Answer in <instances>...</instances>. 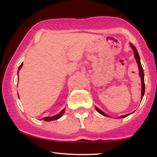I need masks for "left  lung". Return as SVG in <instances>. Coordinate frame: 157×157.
I'll return each mask as SVG.
<instances>
[{
	"label": "left lung",
	"mask_w": 157,
	"mask_h": 157,
	"mask_svg": "<svg viewBox=\"0 0 157 157\" xmlns=\"http://www.w3.org/2000/svg\"><path fill=\"white\" fill-rule=\"evenodd\" d=\"M131 46H132V48H133V50H134V56H135V59L136 60V62L137 63H138V66H139V76H141V83H142V85H141V99H142L144 95V92H145V84H144V70H143V68L142 66H141V62H140V58H139V53L137 52V50L136 48H135V46L133 45L132 44H130ZM96 109L97 110V111L98 113H100L101 114L105 116V117H108V115L106 114L104 112H103V111L99 109L97 107H96ZM130 115V113H128V114H126V115H124V116H121V117H120L119 118H124V117H127V116Z\"/></svg>",
	"instance_id": "obj_1"
}]
</instances>
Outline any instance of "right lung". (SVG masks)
Instances as JSON below:
<instances>
[{"instance_id": "1", "label": "right lung", "mask_w": 157, "mask_h": 157, "mask_svg": "<svg viewBox=\"0 0 157 157\" xmlns=\"http://www.w3.org/2000/svg\"><path fill=\"white\" fill-rule=\"evenodd\" d=\"M22 66H23V63L21 64V66H19L18 70V71H19V70L21 69V68L22 67ZM64 111H65V109H63V110H62V111H61V112H60L59 113H58V114L55 115V116H53V117H44V118H43L42 119H44V121H53V120L59 119V118H61V117H62V115L63 114Z\"/></svg>"}]
</instances>
